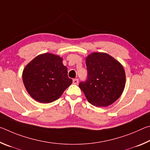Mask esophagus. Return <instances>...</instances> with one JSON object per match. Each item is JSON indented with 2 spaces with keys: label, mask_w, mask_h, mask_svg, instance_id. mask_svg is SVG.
I'll return each instance as SVG.
<instances>
[{
  "label": "esophagus",
  "mask_w": 150,
  "mask_h": 150,
  "mask_svg": "<svg viewBox=\"0 0 150 150\" xmlns=\"http://www.w3.org/2000/svg\"><path fill=\"white\" fill-rule=\"evenodd\" d=\"M78 83H79V79H74L73 80V84L77 85Z\"/></svg>",
  "instance_id": "34e87169"
}]
</instances>
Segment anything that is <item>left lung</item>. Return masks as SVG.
I'll return each instance as SVG.
<instances>
[{"instance_id": "obj_1", "label": "left lung", "mask_w": 150, "mask_h": 150, "mask_svg": "<svg viewBox=\"0 0 150 150\" xmlns=\"http://www.w3.org/2000/svg\"><path fill=\"white\" fill-rule=\"evenodd\" d=\"M87 77L79 83L88 102L107 106L120 97L125 87L126 75L120 63L105 53H93L86 59Z\"/></svg>"}]
</instances>
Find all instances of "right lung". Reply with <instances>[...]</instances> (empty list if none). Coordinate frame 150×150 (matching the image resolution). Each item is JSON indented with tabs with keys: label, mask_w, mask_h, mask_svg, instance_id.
<instances>
[{
	"label": "right lung",
	"mask_w": 150,
	"mask_h": 150,
	"mask_svg": "<svg viewBox=\"0 0 150 150\" xmlns=\"http://www.w3.org/2000/svg\"><path fill=\"white\" fill-rule=\"evenodd\" d=\"M22 79L30 95L40 103L57 100L71 84L62 58L44 54L35 57L24 69Z\"/></svg>",
	"instance_id": "1"
}]
</instances>
